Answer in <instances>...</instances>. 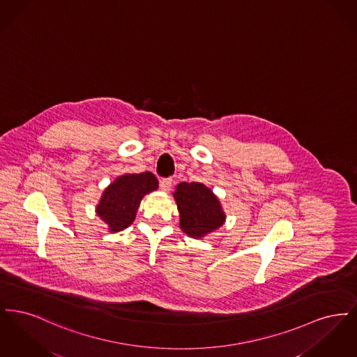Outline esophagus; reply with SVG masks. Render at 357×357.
Wrapping results in <instances>:
<instances>
[{
  "label": "esophagus",
  "mask_w": 357,
  "mask_h": 357,
  "mask_svg": "<svg viewBox=\"0 0 357 357\" xmlns=\"http://www.w3.org/2000/svg\"><path fill=\"white\" fill-rule=\"evenodd\" d=\"M172 186V178H165L160 181V188L163 191H169Z\"/></svg>",
  "instance_id": "esophagus-1"
}]
</instances>
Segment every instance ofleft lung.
<instances>
[{
    "label": "left lung",
    "instance_id": "1",
    "mask_svg": "<svg viewBox=\"0 0 357 357\" xmlns=\"http://www.w3.org/2000/svg\"><path fill=\"white\" fill-rule=\"evenodd\" d=\"M181 214V229L190 237H204L221 227L225 214L210 188L198 183H181L174 192Z\"/></svg>",
    "mask_w": 357,
    "mask_h": 357
}]
</instances>
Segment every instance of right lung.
Instances as JSON below:
<instances>
[{"mask_svg":"<svg viewBox=\"0 0 357 357\" xmlns=\"http://www.w3.org/2000/svg\"><path fill=\"white\" fill-rule=\"evenodd\" d=\"M156 188L158 179L149 171L121 175L105 188L96 207L98 215L111 231H121L135 220L142 198Z\"/></svg>","mask_w":357,"mask_h":357,"instance_id":"1","label":"right lung"}]
</instances>
